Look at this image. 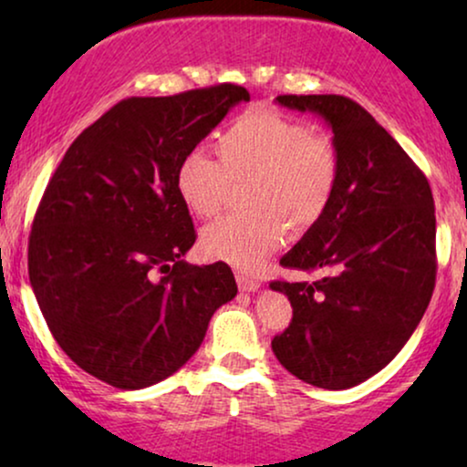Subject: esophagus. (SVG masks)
Here are the masks:
<instances>
[{
    "label": "esophagus",
    "instance_id": "esophagus-1",
    "mask_svg": "<svg viewBox=\"0 0 467 467\" xmlns=\"http://www.w3.org/2000/svg\"><path fill=\"white\" fill-rule=\"evenodd\" d=\"M235 280H238V289L244 291V293H254L261 286V283H259L257 278L248 276V274H244V272L235 274Z\"/></svg>",
    "mask_w": 467,
    "mask_h": 467
}]
</instances>
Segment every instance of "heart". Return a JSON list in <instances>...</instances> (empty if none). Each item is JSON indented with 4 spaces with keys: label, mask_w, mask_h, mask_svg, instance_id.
<instances>
[{
    "label": "heart",
    "mask_w": 467,
    "mask_h": 467,
    "mask_svg": "<svg viewBox=\"0 0 467 467\" xmlns=\"http://www.w3.org/2000/svg\"><path fill=\"white\" fill-rule=\"evenodd\" d=\"M219 159L189 150L176 171L181 200L197 216L219 214L234 181L253 178L251 213H234L202 232L213 259L253 270L286 240L289 221L304 234L327 213L340 178V157L329 138L272 108H253L219 140Z\"/></svg>",
    "instance_id": "b5f03b06"
}]
</instances>
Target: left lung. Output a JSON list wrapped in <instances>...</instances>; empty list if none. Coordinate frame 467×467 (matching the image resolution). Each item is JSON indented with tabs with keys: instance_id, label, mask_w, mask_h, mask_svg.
Segmentation results:
<instances>
[{
	"instance_id": "8db88e82",
	"label": "left lung",
	"mask_w": 467,
	"mask_h": 467,
	"mask_svg": "<svg viewBox=\"0 0 467 467\" xmlns=\"http://www.w3.org/2000/svg\"><path fill=\"white\" fill-rule=\"evenodd\" d=\"M334 133L340 178L327 213L280 259L323 270L317 283L274 280L293 318L274 336L276 359L299 380L348 389L380 372L417 329L436 286L430 182L385 127L342 95H278Z\"/></svg>"
}]
</instances>
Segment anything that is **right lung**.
I'll use <instances>...</instances> for the list:
<instances>
[{"label": "right lung", "mask_w": 467, "mask_h": 467, "mask_svg": "<svg viewBox=\"0 0 467 467\" xmlns=\"http://www.w3.org/2000/svg\"><path fill=\"white\" fill-rule=\"evenodd\" d=\"M251 95L223 82L130 98L74 140L36 210L29 283L76 366L136 391L181 369L238 285L227 264L191 265L195 229L181 159Z\"/></svg>", "instance_id": "1"}]
</instances>
